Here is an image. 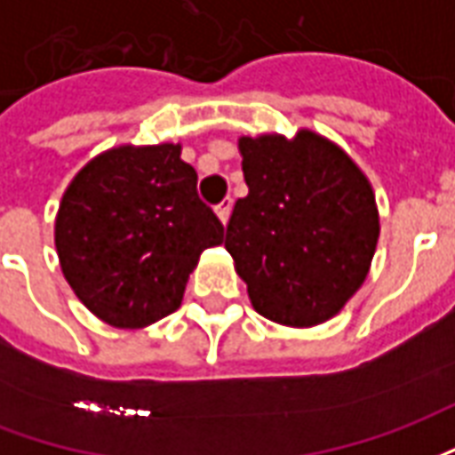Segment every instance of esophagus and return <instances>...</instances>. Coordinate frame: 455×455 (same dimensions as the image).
Returning a JSON list of instances; mask_svg holds the SVG:
<instances>
[{
    "label": "esophagus",
    "instance_id": "esophagus-1",
    "mask_svg": "<svg viewBox=\"0 0 455 455\" xmlns=\"http://www.w3.org/2000/svg\"><path fill=\"white\" fill-rule=\"evenodd\" d=\"M231 207H234V199L231 197H224L217 204V214H219V219L224 221V224H227L228 217H231Z\"/></svg>",
    "mask_w": 455,
    "mask_h": 455
}]
</instances>
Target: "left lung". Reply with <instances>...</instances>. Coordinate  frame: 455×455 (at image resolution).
Returning <instances> with one entry per match:
<instances>
[{
  "mask_svg": "<svg viewBox=\"0 0 455 455\" xmlns=\"http://www.w3.org/2000/svg\"><path fill=\"white\" fill-rule=\"evenodd\" d=\"M238 148L248 195L234 204L224 246L253 309L277 324H322L368 275L380 234L371 182L312 131L243 136Z\"/></svg>",
  "mask_w": 455,
  "mask_h": 455,
  "instance_id": "obj_1",
  "label": "left lung"
}]
</instances>
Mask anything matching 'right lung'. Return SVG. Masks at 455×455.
<instances>
[{"instance_id":"add662e5","label":"right lung","mask_w":455,"mask_h":455,"mask_svg":"<svg viewBox=\"0 0 455 455\" xmlns=\"http://www.w3.org/2000/svg\"><path fill=\"white\" fill-rule=\"evenodd\" d=\"M224 227L197 195L180 146H119L84 165L55 219L65 280L92 315L140 329L172 315Z\"/></svg>"}]
</instances>
